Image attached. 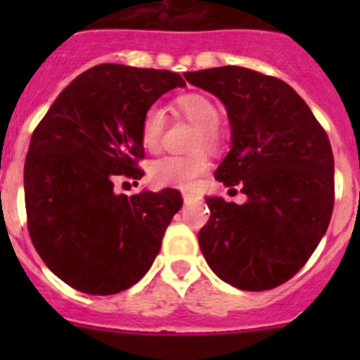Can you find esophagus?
<instances>
[{"label": "esophagus", "mask_w": 360, "mask_h": 360, "mask_svg": "<svg viewBox=\"0 0 360 360\" xmlns=\"http://www.w3.org/2000/svg\"><path fill=\"white\" fill-rule=\"evenodd\" d=\"M182 198H184V203H186V205H189V203L195 202L196 196H195V195H191V193H186V191H184V193H182Z\"/></svg>", "instance_id": "34e87169"}]
</instances>
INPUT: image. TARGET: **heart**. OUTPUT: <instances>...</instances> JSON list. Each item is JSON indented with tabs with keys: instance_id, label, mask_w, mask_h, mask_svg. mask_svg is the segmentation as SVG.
<instances>
[{
	"instance_id": "heart-1",
	"label": "heart",
	"mask_w": 360,
	"mask_h": 360,
	"mask_svg": "<svg viewBox=\"0 0 360 360\" xmlns=\"http://www.w3.org/2000/svg\"><path fill=\"white\" fill-rule=\"evenodd\" d=\"M178 110L187 120L200 128V135L196 139V148H216L218 146V126L219 113L211 98L200 94L184 95L176 101ZM165 128V111L160 104H151L146 110L141 122V142L148 151H158L162 144ZM209 169V158L205 153H193L187 157L158 158L151 164V180L160 187H178V189H191L198 182L205 171Z\"/></svg>"
}]
</instances>
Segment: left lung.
Segmentation results:
<instances>
[{"label": "left lung", "instance_id": "1", "mask_svg": "<svg viewBox=\"0 0 360 360\" xmlns=\"http://www.w3.org/2000/svg\"><path fill=\"white\" fill-rule=\"evenodd\" d=\"M224 103L231 151L214 178L247 202L205 198L198 234L211 270L240 290L276 288L303 269L333 211V153L308 104L278 77L241 66L184 73ZM236 191V189H234Z\"/></svg>", "mask_w": 360, "mask_h": 360}]
</instances>
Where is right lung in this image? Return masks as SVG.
<instances>
[{"label": "right lung", "mask_w": 360, "mask_h": 360, "mask_svg": "<svg viewBox=\"0 0 360 360\" xmlns=\"http://www.w3.org/2000/svg\"><path fill=\"white\" fill-rule=\"evenodd\" d=\"M169 70L98 65L73 79L32 133L25 203L32 243L72 288L119 294L151 269L182 207L176 189L117 195L119 174L141 180V122L164 94L184 88Z\"/></svg>", "instance_id": "right-lung-1"}]
</instances>
